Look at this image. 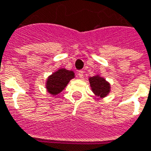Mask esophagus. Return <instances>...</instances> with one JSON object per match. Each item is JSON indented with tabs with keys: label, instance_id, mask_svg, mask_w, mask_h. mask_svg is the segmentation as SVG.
Listing matches in <instances>:
<instances>
[{
	"label": "esophagus",
	"instance_id": "obj_1",
	"mask_svg": "<svg viewBox=\"0 0 151 151\" xmlns=\"http://www.w3.org/2000/svg\"><path fill=\"white\" fill-rule=\"evenodd\" d=\"M78 77H79V78H83V76H84V71H82V70L78 71Z\"/></svg>",
	"mask_w": 151,
	"mask_h": 151
}]
</instances>
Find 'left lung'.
<instances>
[{"label": "left lung", "instance_id": "obj_1", "mask_svg": "<svg viewBox=\"0 0 151 151\" xmlns=\"http://www.w3.org/2000/svg\"><path fill=\"white\" fill-rule=\"evenodd\" d=\"M91 89L94 95L101 99L104 98L111 92V85L108 81L100 74L88 78Z\"/></svg>", "mask_w": 151, "mask_h": 151}]
</instances>
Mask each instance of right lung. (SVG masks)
Masks as SVG:
<instances>
[{
	"instance_id": "1",
	"label": "right lung",
	"mask_w": 151,
	"mask_h": 151,
	"mask_svg": "<svg viewBox=\"0 0 151 151\" xmlns=\"http://www.w3.org/2000/svg\"><path fill=\"white\" fill-rule=\"evenodd\" d=\"M75 78V73L72 70H68L65 68H60L58 70L48 76L46 81V89L48 93L56 96L66 87L68 83Z\"/></svg>"
}]
</instances>
